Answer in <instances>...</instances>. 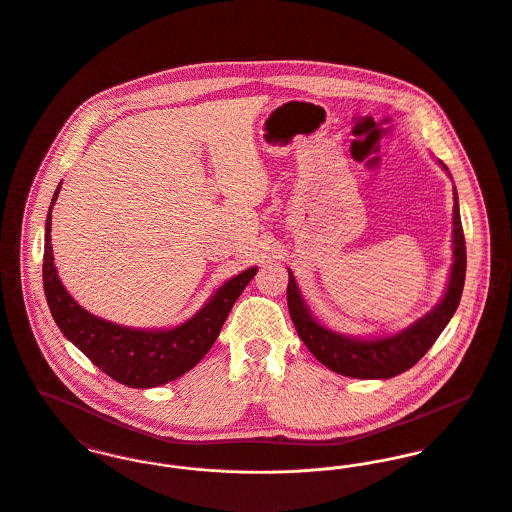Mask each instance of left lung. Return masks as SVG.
Instances as JSON below:
<instances>
[{"label":"left lung","mask_w":512,"mask_h":512,"mask_svg":"<svg viewBox=\"0 0 512 512\" xmlns=\"http://www.w3.org/2000/svg\"><path fill=\"white\" fill-rule=\"evenodd\" d=\"M444 165V163H442ZM446 169V167H444ZM466 280V237L460 220L458 197L454 193V265L448 290L431 314L409 329L388 339L356 341L321 327L302 302L296 280L288 271V312L292 323L315 358L337 374L351 378H392L415 366L434 345L450 317L456 312Z\"/></svg>","instance_id":"obj_1"}]
</instances>
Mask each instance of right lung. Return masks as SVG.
<instances>
[{
  "label": "right lung",
  "mask_w": 512,
  "mask_h": 512,
  "mask_svg": "<svg viewBox=\"0 0 512 512\" xmlns=\"http://www.w3.org/2000/svg\"><path fill=\"white\" fill-rule=\"evenodd\" d=\"M58 191L60 187L54 193L46 216L42 280L50 314L60 331L95 366L128 388L161 386L197 366L198 360L210 351L218 339L232 306L257 269H247L228 280L193 319L175 329L140 331L109 323L87 314L78 306L56 275L50 245V224L52 204L58 197Z\"/></svg>",
  "instance_id": "1"
}]
</instances>
